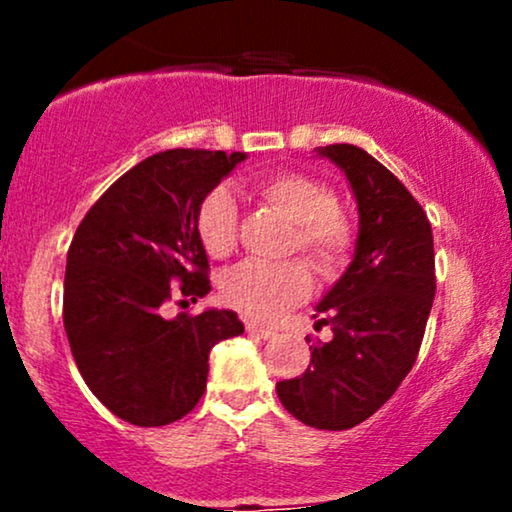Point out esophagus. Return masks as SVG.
Masks as SVG:
<instances>
[{
    "label": "esophagus",
    "instance_id": "34e87169",
    "mask_svg": "<svg viewBox=\"0 0 512 512\" xmlns=\"http://www.w3.org/2000/svg\"><path fill=\"white\" fill-rule=\"evenodd\" d=\"M245 330H248L250 334H257V337H262V339H272L274 334H276L272 327H264V325H260V322H255V320L245 322Z\"/></svg>",
    "mask_w": 512,
    "mask_h": 512
}]
</instances>
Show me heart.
Returning a JSON list of instances; mask_svg holds the SVG:
<instances>
[{
  "label": "heart",
  "mask_w": 512,
  "mask_h": 512,
  "mask_svg": "<svg viewBox=\"0 0 512 512\" xmlns=\"http://www.w3.org/2000/svg\"><path fill=\"white\" fill-rule=\"evenodd\" d=\"M260 195L296 223L293 250H301L320 276H334L349 262L354 226L337 209L325 182L296 170L269 175L257 185ZM195 231L211 257H226L238 240V204L226 187H214L199 199ZM223 298L240 313L274 320L301 303L310 291V272L301 260L243 262L223 276Z\"/></svg>",
  "instance_id": "b5f03b06"
}]
</instances>
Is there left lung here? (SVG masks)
I'll return each mask as SVG.
<instances>
[{
    "mask_svg": "<svg viewBox=\"0 0 512 512\" xmlns=\"http://www.w3.org/2000/svg\"><path fill=\"white\" fill-rule=\"evenodd\" d=\"M320 154L354 190L356 252L317 305V327L330 325L334 337L310 346L308 370L279 380L276 395L305 426L344 431L383 407L414 366L436 296V255L426 211L383 163L354 144Z\"/></svg>",
    "mask_w": 512,
    "mask_h": 512,
    "instance_id": "obj_1",
    "label": "left lung"
}]
</instances>
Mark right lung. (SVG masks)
Here are the masks:
<instances>
[{
	"instance_id": "add662e5",
	"label": "right lung",
	"mask_w": 512,
	"mask_h": 512,
	"mask_svg": "<svg viewBox=\"0 0 512 512\" xmlns=\"http://www.w3.org/2000/svg\"><path fill=\"white\" fill-rule=\"evenodd\" d=\"M240 161V151H161L117 178L76 228L64 330L88 390L129 424L190 414L207 387L211 346L243 334L233 310L163 315L173 298L197 303L211 291L195 209Z\"/></svg>"
}]
</instances>
